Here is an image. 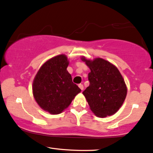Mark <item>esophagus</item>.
I'll return each instance as SVG.
<instances>
[{"mask_svg": "<svg viewBox=\"0 0 153 153\" xmlns=\"http://www.w3.org/2000/svg\"><path fill=\"white\" fill-rule=\"evenodd\" d=\"M78 86H79V87L80 88V89L82 90V91H83V89H84V86H83V84H79Z\"/></svg>", "mask_w": 153, "mask_h": 153, "instance_id": "34e87169", "label": "esophagus"}]
</instances>
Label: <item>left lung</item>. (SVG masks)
<instances>
[{
    "label": "left lung",
    "instance_id": "8db88e82",
    "mask_svg": "<svg viewBox=\"0 0 153 153\" xmlns=\"http://www.w3.org/2000/svg\"><path fill=\"white\" fill-rule=\"evenodd\" d=\"M89 67V86L83 91L90 108L100 118L116 114L123 103L127 87L116 66L101 58L94 60L82 56Z\"/></svg>",
    "mask_w": 153,
    "mask_h": 153
}]
</instances>
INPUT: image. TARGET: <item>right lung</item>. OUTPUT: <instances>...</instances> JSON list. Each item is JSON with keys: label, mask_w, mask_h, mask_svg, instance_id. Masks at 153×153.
<instances>
[{"label": "right lung", "mask_w": 153, "mask_h": 153, "mask_svg": "<svg viewBox=\"0 0 153 153\" xmlns=\"http://www.w3.org/2000/svg\"><path fill=\"white\" fill-rule=\"evenodd\" d=\"M65 54L51 58L43 65L34 79V98L43 110L59 114L70 105L81 89L72 82Z\"/></svg>", "instance_id": "right-lung-1"}]
</instances>
